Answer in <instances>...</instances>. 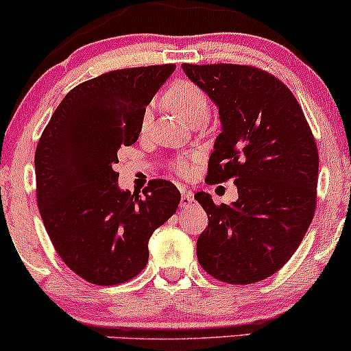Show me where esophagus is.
Listing matches in <instances>:
<instances>
[{
  "mask_svg": "<svg viewBox=\"0 0 351 351\" xmlns=\"http://www.w3.org/2000/svg\"><path fill=\"white\" fill-rule=\"evenodd\" d=\"M193 203H195V198H193L191 193H183V195H181V201H180L181 208H184V209L191 208Z\"/></svg>",
  "mask_w": 351,
  "mask_h": 351,
  "instance_id": "1",
  "label": "esophagus"
}]
</instances>
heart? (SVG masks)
<instances>
[{
    "mask_svg": "<svg viewBox=\"0 0 351 351\" xmlns=\"http://www.w3.org/2000/svg\"><path fill=\"white\" fill-rule=\"evenodd\" d=\"M165 99H167V104L170 106L171 110L176 115H180L181 119L188 120L189 123L199 119H206L209 114V100L206 92L191 80L183 79L173 84L167 90ZM150 120L152 114L150 110H147L142 119L143 130H147ZM193 163H195V156H181L173 163V170L178 173L180 176H189L193 173Z\"/></svg>",
    "mask_w": 351,
    "mask_h": 351,
    "instance_id": "obj_1",
    "label": "heart"
}]
</instances>
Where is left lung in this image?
I'll return each mask as SVG.
<instances>
[{"label": "left lung", "instance_id": "1", "mask_svg": "<svg viewBox=\"0 0 351 351\" xmlns=\"http://www.w3.org/2000/svg\"><path fill=\"white\" fill-rule=\"evenodd\" d=\"M219 110L221 134L209 156V183L236 178L237 198L208 215L198 237L201 267L228 284L276 274L304 239L315 213L318 152L295 97L269 72L237 64H181Z\"/></svg>", "mask_w": 351, "mask_h": 351}]
</instances>
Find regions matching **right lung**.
Listing matches in <instances>:
<instances>
[{
	"instance_id": "add662e5",
	"label": "right lung",
	"mask_w": 351,
	"mask_h": 351,
	"mask_svg": "<svg viewBox=\"0 0 351 351\" xmlns=\"http://www.w3.org/2000/svg\"><path fill=\"white\" fill-rule=\"evenodd\" d=\"M175 64L112 71L74 87L36 148V196L52 245L71 271L97 285L132 279L148 263V239L180 204L153 180L143 195L119 186L117 152L142 132L145 108Z\"/></svg>"
}]
</instances>
